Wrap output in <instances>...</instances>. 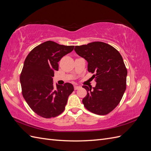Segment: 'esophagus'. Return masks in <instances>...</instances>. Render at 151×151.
<instances>
[{"instance_id":"34e87169","label":"esophagus","mask_w":151,"mask_h":151,"mask_svg":"<svg viewBox=\"0 0 151 151\" xmlns=\"http://www.w3.org/2000/svg\"><path fill=\"white\" fill-rule=\"evenodd\" d=\"M80 88H81V87L79 86H74V89H75V90L79 89Z\"/></svg>"}]
</instances>
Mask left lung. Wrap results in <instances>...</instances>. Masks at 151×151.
<instances>
[{
    "instance_id": "left-lung-1",
    "label": "left lung",
    "mask_w": 151,
    "mask_h": 151,
    "mask_svg": "<svg viewBox=\"0 0 151 151\" xmlns=\"http://www.w3.org/2000/svg\"><path fill=\"white\" fill-rule=\"evenodd\" d=\"M75 52L88 63V70L94 73V88L83 86L87 95L85 108L99 115H107L119 104L126 89L127 70L119 52L107 43L94 42L76 46Z\"/></svg>"
}]
</instances>
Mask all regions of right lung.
I'll use <instances>...</instances> for the list:
<instances>
[{"instance_id":"right-lung-1","label":"right lung","mask_w":151,"mask_h":151,"mask_svg":"<svg viewBox=\"0 0 151 151\" xmlns=\"http://www.w3.org/2000/svg\"><path fill=\"white\" fill-rule=\"evenodd\" d=\"M74 48L47 41L34 48L26 57L20 76L22 94L38 115L50 118L64 111L74 86L67 83L63 86L57 84L55 88L52 77L54 71L58 70V62Z\"/></svg>"}]
</instances>
